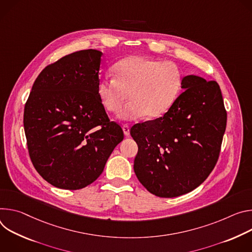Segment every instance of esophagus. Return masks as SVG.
<instances>
[{
	"mask_svg": "<svg viewBox=\"0 0 252 252\" xmlns=\"http://www.w3.org/2000/svg\"><path fill=\"white\" fill-rule=\"evenodd\" d=\"M122 129H123V132H124L125 136H129L130 135V128H129V126L127 124H124L122 126Z\"/></svg>",
	"mask_w": 252,
	"mask_h": 252,
	"instance_id": "obj_1",
	"label": "esophagus"
}]
</instances>
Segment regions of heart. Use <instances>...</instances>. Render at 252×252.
<instances>
[{"label":"heart","mask_w":252,"mask_h":252,"mask_svg":"<svg viewBox=\"0 0 252 252\" xmlns=\"http://www.w3.org/2000/svg\"><path fill=\"white\" fill-rule=\"evenodd\" d=\"M114 79L104 78L97 84V96L110 113L121 110L127 95L128 105L120 112L123 120L163 116L177 99L182 73L172 62H160L141 55H131L112 68Z\"/></svg>","instance_id":"heart-1"}]
</instances>
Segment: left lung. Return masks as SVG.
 Segmentation results:
<instances>
[{
    "instance_id": "obj_1",
    "label": "left lung",
    "mask_w": 252,
    "mask_h": 252,
    "mask_svg": "<svg viewBox=\"0 0 252 252\" xmlns=\"http://www.w3.org/2000/svg\"><path fill=\"white\" fill-rule=\"evenodd\" d=\"M181 88L183 93L163 117L130 131L138 145L134 172L159 197L180 196L208 177L226 128L227 114L215 81L187 75Z\"/></svg>"
}]
</instances>
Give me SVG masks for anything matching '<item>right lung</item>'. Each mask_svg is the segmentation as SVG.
Segmentation results:
<instances>
[{
  "mask_svg": "<svg viewBox=\"0 0 252 252\" xmlns=\"http://www.w3.org/2000/svg\"><path fill=\"white\" fill-rule=\"evenodd\" d=\"M102 55L82 50L47 66L25 105L24 129L32 163L55 187L77 190L94 182L124 138L97 96Z\"/></svg>",
  "mask_w": 252,
  "mask_h": 252,
  "instance_id": "add662e5",
  "label": "right lung"
}]
</instances>
